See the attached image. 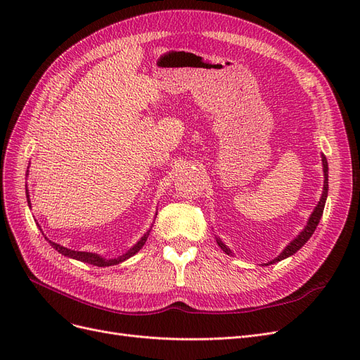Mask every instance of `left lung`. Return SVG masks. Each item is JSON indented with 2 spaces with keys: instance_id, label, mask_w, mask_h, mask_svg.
<instances>
[{
  "instance_id": "8db88e82",
  "label": "left lung",
  "mask_w": 360,
  "mask_h": 360,
  "mask_svg": "<svg viewBox=\"0 0 360 360\" xmlns=\"http://www.w3.org/2000/svg\"><path fill=\"white\" fill-rule=\"evenodd\" d=\"M321 160H323V172H324V184H323V193H321V198H320V201H319V204H317V207H315L314 209V212H312V214L309 216V219H308V224H307V226L303 228V231L294 238V240H291L290 242V245L282 250V252L275 258V259H271L270 263H267V264H264V266H269V264H274V263H278V261H281V259H285L287 257H291L292 254H296L297 250L307 243L309 238H311V236L314 234V231H315V228H317V225H319V222H320V219H321V216H323V210H324V204H326V198H328V191H329V167H328V159L324 158V155H321ZM216 242H217V245L221 246V249L224 250L225 254H228V255H231V250H230V248H226L222 242H221V238H216Z\"/></svg>"
}]
</instances>
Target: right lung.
Segmentation results:
<instances>
[{
  "mask_svg": "<svg viewBox=\"0 0 360 360\" xmlns=\"http://www.w3.org/2000/svg\"><path fill=\"white\" fill-rule=\"evenodd\" d=\"M27 201H28V205H30V195H28V191H27ZM148 234H150V230H148L143 237H141V240H139L134 248H130L126 254L120 255V257H117V258H103V257L97 255V254H93V252H81V250H72V249L64 248V246H61V245H58V243L51 242L48 237H45V238L51 243V246H52L53 249L58 250V252H60L61 255H64V257H69V258L78 259V261H84V263H89V264L97 266V267H108V266H114V264L122 263V261H124V259L130 258L132 255H135V254L138 252V250H139L141 248H143L144 243L147 242Z\"/></svg>",
  "mask_w": 360,
  "mask_h": 360,
  "instance_id": "obj_1",
  "label": "right lung"
}]
</instances>
